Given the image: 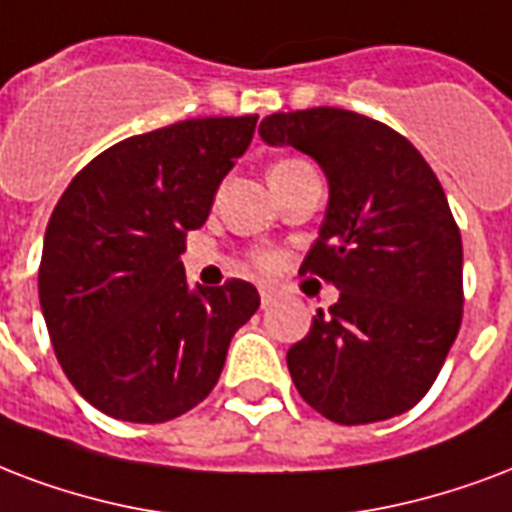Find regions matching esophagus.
<instances>
[{
	"label": "esophagus",
	"mask_w": 512,
	"mask_h": 512,
	"mask_svg": "<svg viewBox=\"0 0 512 512\" xmlns=\"http://www.w3.org/2000/svg\"><path fill=\"white\" fill-rule=\"evenodd\" d=\"M260 300H263V306H273L276 300H279V292L273 290V287H260Z\"/></svg>",
	"instance_id": "obj_1"
}]
</instances>
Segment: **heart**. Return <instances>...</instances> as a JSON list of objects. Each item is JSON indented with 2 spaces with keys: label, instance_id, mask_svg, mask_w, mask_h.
Instances as JSON below:
<instances>
[{
  "label": "heart",
  "instance_id": "heart-1",
  "mask_svg": "<svg viewBox=\"0 0 512 512\" xmlns=\"http://www.w3.org/2000/svg\"><path fill=\"white\" fill-rule=\"evenodd\" d=\"M290 163H298V161H282V163H276V166H290ZM265 260V257H263Z\"/></svg>",
  "mask_w": 512,
  "mask_h": 512
}]
</instances>
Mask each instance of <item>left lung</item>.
I'll list each match as a JSON object with an SVG mask.
<instances>
[{"label":"left lung","instance_id":"obj_1","mask_svg":"<svg viewBox=\"0 0 512 512\" xmlns=\"http://www.w3.org/2000/svg\"><path fill=\"white\" fill-rule=\"evenodd\" d=\"M257 134L308 155L327 179L300 273L341 295L287 351L300 397L335 424L411 411L462 325V236L435 171L405 136L346 109L276 112Z\"/></svg>","mask_w":512,"mask_h":512}]
</instances>
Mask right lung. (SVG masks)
Segmentation results:
<instances>
[{
  "mask_svg": "<svg viewBox=\"0 0 512 512\" xmlns=\"http://www.w3.org/2000/svg\"><path fill=\"white\" fill-rule=\"evenodd\" d=\"M257 115L198 117L93 158L45 230L39 306L80 395L112 419L161 424L217 384L230 338L260 306L249 282L190 287L187 230L247 152Z\"/></svg>",
  "mask_w": 512,
  "mask_h": 512,
  "instance_id": "obj_1",
  "label": "right lung"
}]
</instances>
